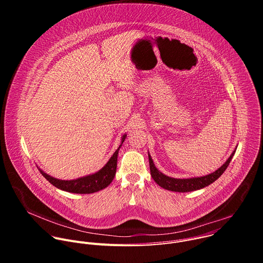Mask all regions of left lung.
<instances>
[{
	"label": "left lung",
	"instance_id": "1",
	"mask_svg": "<svg viewBox=\"0 0 263 263\" xmlns=\"http://www.w3.org/2000/svg\"><path fill=\"white\" fill-rule=\"evenodd\" d=\"M236 148L232 152L230 157L226 160L219 168H217L215 172L202 176V177H193V178H173L170 176L164 175L161 173L154 164V161L151 157V155L148 154V163H149V171H151V176L153 180L164 190L171 191V192H176V193H190L194 191H199L204 189V187L210 185L213 183L215 180H217L221 174L226 171L228 167L232 157L235 154Z\"/></svg>",
	"mask_w": 263,
	"mask_h": 263
}]
</instances>
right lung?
Here are the masks:
<instances>
[{
	"label": "right lung",
	"instance_id": "1",
	"mask_svg": "<svg viewBox=\"0 0 263 263\" xmlns=\"http://www.w3.org/2000/svg\"><path fill=\"white\" fill-rule=\"evenodd\" d=\"M127 137V134H124L121 139V144L117 148V151L114 153L108 160V162L98 172L83 176L77 179L73 180H60L57 178H54L48 174H46L42 168H39L41 174L55 187L57 189L67 192V193H72V194H93L99 191H102L112 182V180L115 179L116 173H117V165H118V155L119 151L125 141Z\"/></svg>",
	"mask_w": 263,
	"mask_h": 263
}]
</instances>
